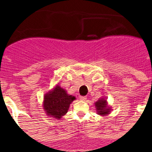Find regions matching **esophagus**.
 I'll return each instance as SVG.
<instances>
[{
    "label": "esophagus",
    "mask_w": 152,
    "mask_h": 152,
    "mask_svg": "<svg viewBox=\"0 0 152 152\" xmlns=\"http://www.w3.org/2000/svg\"><path fill=\"white\" fill-rule=\"evenodd\" d=\"M80 100H87V97H86V96H80Z\"/></svg>",
    "instance_id": "obj_1"
}]
</instances>
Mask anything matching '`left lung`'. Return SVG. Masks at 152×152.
<instances>
[{
  "label": "left lung",
  "mask_w": 152,
  "mask_h": 152,
  "mask_svg": "<svg viewBox=\"0 0 152 152\" xmlns=\"http://www.w3.org/2000/svg\"><path fill=\"white\" fill-rule=\"evenodd\" d=\"M94 104L97 114L100 116H107L108 114L110 113V111L112 110L111 107L108 106L107 99L105 97L99 99Z\"/></svg>",
  "instance_id": "obj_1"
}]
</instances>
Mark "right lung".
I'll use <instances>...</instances> for the list:
<instances>
[{
	"label": "right lung",
	"mask_w": 152,
	"mask_h": 152,
	"mask_svg": "<svg viewBox=\"0 0 152 152\" xmlns=\"http://www.w3.org/2000/svg\"><path fill=\"white\" fill-rule=\"evenodd\" d=\"M75 99V96L68 94L64 88L57 84L44 96L43 110L47 116L60 119L68 113L70 104Z\"/></svg>",
	"instance_id": "1"
}]
</instances>
